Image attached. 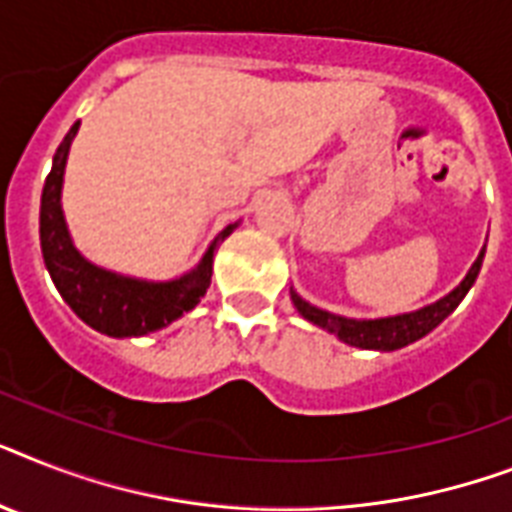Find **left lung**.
<instances>
[{"instance_id":"1","label":"left lung","mask_w":512,"mask_h":512,"mask_svg":"<svg viewBox=\"0 0 512 512\" xmlns=\"http://www.w3.org/2000/svg\"><path fill=\"white\" fill-rule=\"evenodd\" d=\"M484 252L486 249H481L479 257H476V263H473L471 270L465 273L460 286H455L447 297L436 299L434 305H426L421 307V310H413V313L389 315V318H376V321H355V318H344V315H334L328 313V310H321V307L310 305V302H305L294 289L292 302L305 321L326 328L328 334H336L344 344H350V347L378 352L400 350V347L418 342V339H423L429 331H434V328L439 326L460 302H463V297L473 286L476 276H479L481 263H484Z\"/></svg>"}]
</instances>
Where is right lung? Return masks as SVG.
<instances>
[{
	"instance_id": "add662e5",
	"label": "right lung",
	"mask_w": 512,
	"mask_h": 512,
	"mask_svg": "<svg viewBox=\"0 0 512 512\" xmlns=\"http://www.w3.org/2000/svg\"><path fill=\"white\" fill-rule=\"evenodd\" d=\"M78 126L81 123H73L68 136L54 152L52 170L41 191V255H44L57 292L86 326L115 339L152 334L157 328L168 326L189 313L191 307L205 297L210 276H213L215 249L239 223L223 228L207 247L197 268H191L189 273L173 281H144V278L120 276L112 270L97 268L73 247L60 205L65 162H68L70 144L76 139Z\"/></svg>"
}]
</instances>
